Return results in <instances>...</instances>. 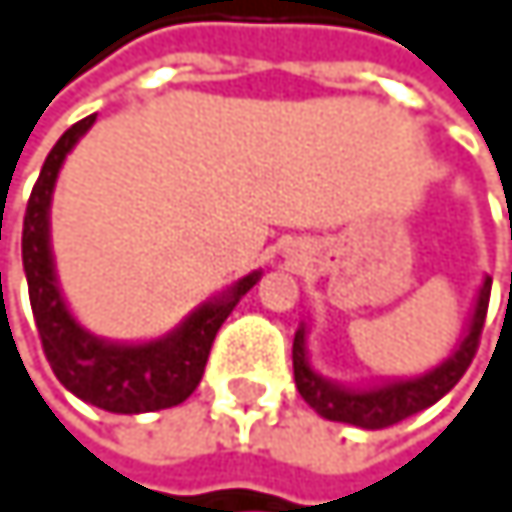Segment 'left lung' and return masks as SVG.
<instances>
[{
	"instance_id": "8db88e82",
	"label": "left lung",
	"mask_w": 512,
	"mask_h": 512,
	"mask_svg": "<svg viewBox=\"0 0 512 512\" xmlns=\"http://www.w3.org/2000/svg\"><path fill=\"white\" fill-rule=\"evenodd\" d=\"M489 294H492V276H483V285H480L477 297H473V309H470L461 340L437 367L416 373V376H388V379L358 382V385L337 382L331 376H324L321 370H315V364L309 358V321H300L297 334H294V352H291L294 382H297L300 397L321 419L346 422V425L367 428V431L388 428L400 419L428 410L446 391L455 388V382L470 367L480 334H483Z\"/></svg>"
}]
</instances>
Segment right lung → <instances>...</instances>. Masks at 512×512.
<instances>
[{
	"label": "right lung",
	"instance_id": "obj_1",
	"mask_svg": "<svg viewBox=\"0 0 512 512\" xmlns=\"http://www.w3.org/2000/svg\"><path fill=\"white\" fill-rule=\"evenodd\" d=\"M93 121L96 115L72 124L60 136L26 203L23 273L29 285L35 327H39L54 376L84 404L121 416L178 407L200 385L218 327L227 321L236 303L261 282L264 270H251L230 288L206 297L163 337L108 340L84 327L69 309L60 288L51 245V203L66 157L84 139Z\"/></svg>",
	"mask_w": 512,
	"mask_h": 512
}]
</instances>
